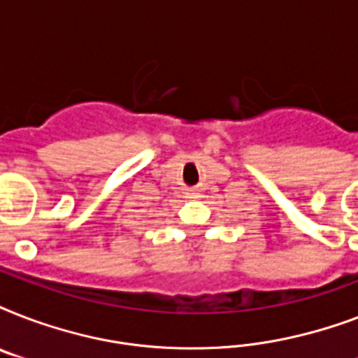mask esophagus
<instances>
[{
  "instance_id": "esophagus-1",
  "label": "esophagus",
  "mask_w": 358,
  "mask_h": 358,
  "mask_svg": "<svg viewBox=\"0 0 358 358\" xmlns=\"http://www.w3.org/2000/svg\"><path fill=\"white\" fill-rule=\"evenodd\" d=\"M189 196H191V199H196V196H201V193H196V191H191Z\"/></svg>"
}]
</instances>
